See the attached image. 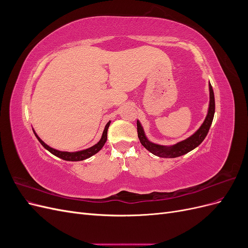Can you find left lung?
I'll return each instance as SVG.
<instances>
[{
  "label": "left lung",
  "instance_id": "obj_1",
  "mask_svg": "<svg viewBox=\"0 0 248 248\" xmlns=\"http://www.w3.org/2000/svg\"><path fill=\"white\" fill-rule=\"evenodd\" d=\"M209 92H210V102H209V108H208V114L204 120V122L201 125L200 128L194 132L189 138H187L181 141H178L175 145L170 146H163L155 144V142L150 141L142 128L141 124L138 121V136L140 139V144L144 146L149 152L152 154L163 157V158H175V157L182 156L186 153L190 152L191 150L196 149L201 142L205 140L207 134L209 132L210 126L212 124L214 112H215V100H214V92L211 84H209Z\"/></svg>",
  "mask_w": 248,
  "mask_h": 248
}]
</instances>
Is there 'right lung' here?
Listing matches in <instances>:
<instances>
[{
  "label": "right lung",
  "mask_w": 248,
  "mask_h": 248,
  "mask_svg": "<svg viewBox=\"0 0 248 248\" xmlns=\"http://www.w3.org/2000/svg\"><path fill=\"white\" fill-rule=\"evenodd\" d=\"M109 124H110V121L108 122V124L106 125V127H104V130L102 132V136H101V139L99 140V141L97 142V144H95L94 146L90 147L88 149H85V150H81V151H77V152H66V151H59V150H56L54 148H51L49 146H47L46 142H44L38 136H37V133L34 131L35 136L37 138V140H38L40 141V144L46 148L47 151H49L51 154H54L55 156L59 157V158H61L63 160H67V161H80V160H85L87 158H89V157H91L93 155H95L96 153H98L100 150L102 149V147L104 146V144H106V141L108 140V129L109 127Z\"/></svg>",
  "instance_id": "add662e5"
}]
</instances>
